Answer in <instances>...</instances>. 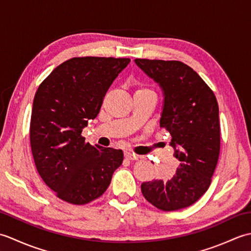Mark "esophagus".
Returning a JSON list of instances; mask_svg holds the SVG:
<instances>
[{
  "label": "esophagus",
  "instance_id": "1",
  "mask_svg": "<svg viewBox=\"0 0 251 251\" xmlns=\"http://www.w3.org/2000/svg\"><path fill=\"white\" fill-rule=\"evenodd\" d=\"M125 157L127 159H129V161H137V159L139 158V156L135 155V154H132V153H125Z\"/></svg>",
  "mask_w": 251,
  "mask_h": 251
}]
</instances>
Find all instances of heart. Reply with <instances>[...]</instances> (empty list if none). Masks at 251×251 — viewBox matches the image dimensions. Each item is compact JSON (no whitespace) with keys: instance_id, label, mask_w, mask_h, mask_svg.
<instances>
[{"instance_id":"b5f03b06","label":"heart","mask_w":251,"mask_h":251,"mask_svg":"<svg viewBox=\"0 0 251 251\" xmlns=\"http://www.w3.org/2000/svg\"><path fill=\"white\" fill-rule=\"evenodd\" d=\"M137 92H151L150 89H148L147 87H143V86H140V87H138V89L136 90V93Z\"/></svg>"}]
</instances>
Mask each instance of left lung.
I'll use <instances>...</instances> for the list:
<instances>
[{"instance_id": "1", "label": "left lung", "mask_w": 251, "mask_h": 251, "mask_svg": "<svg viewBox=\"0 0 251 251\" xmlns=\"http://www.w3.org/2000/svg\"><path fill=\"white\" fill-rule=\"evenodd\" d=\"M164 94L161 127L172 136L180 162L167 181L141 184L145 199L164 211L193 205L211 183L220 153L219 106L214 92L191 67L176 60L135 59Z\"/></svg>"}]
</instances>
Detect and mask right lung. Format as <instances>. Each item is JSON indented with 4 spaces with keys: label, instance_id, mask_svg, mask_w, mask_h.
<instances>
[{
    "label": "right lung",
    "instance_id": "1",
    "mask_svg": "<svg viewBox=\"0 0 251 251\" xmlns=\"http://www.w3.org/2000/svg\"><path fill=\"white\" fill-rule=\"evenodd\" d=\"M129 58L74 57L37 88L30 122L34 163L60 200L84 205L102 195L119 168L122 150L92 146L82 130L98 115L105 93Z\"/></svg>",
    "mask_w": 251,
    "mask_h": 251
}]
</instances>
